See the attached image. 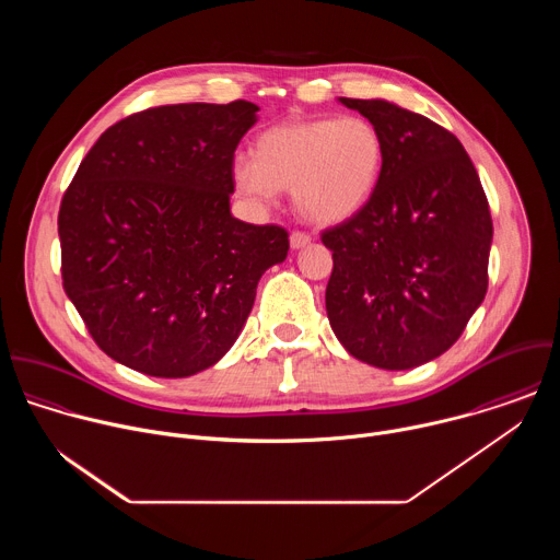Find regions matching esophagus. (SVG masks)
Masks as SVG:
<instances>
[{
	"label": "esophagus",
	"mask_w": 560,
	"mask_h": 560,
	"mask_svg": "<svg viewBox=\"0 0 560 560\" xmlns=\"http://www.w3.org/2000/svg\"><path fill=\"white\" fill-rule=\"evenodd\" d=\"M310 244V234H305V232H301V230H294L292 234H290V246H292V250H301V248H305Z\"/></svg>",
	"instance_id": "1"
}]
</instances>
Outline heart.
I'll list each match as a JSON object with an SVG mask.
<instances>
[{
	"instance_id": "obj_1",
	"label": "heart",
	"mask_w": 560,
	"mask_h": 560,
	"mask_svg": "<svg viewBox=\"0 0 560 560\" xmlns=\"http://www.w3.org/2000/svg\"><path fill=\"white\" fill-rule=\"evenodd\" d=\"M385 164L381 130L365 117L290 119L266 128L253 156H236V188L259 203L292 190L296 212L316 225H337L372 199Z\"/></svg>"
}]
</instances>
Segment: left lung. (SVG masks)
I'll use <instances>...</instances> for the list:
<instances>
[{
  "mask_svg": "<svg viewBox=\"0 0 560 560\" xmlns=\"http://www.w3.org/2000/svg\"><path fill=\"white\" fill-rule=\"evenodd\" d=\"M339 102L383 135L385 164L368 206L326 230V310L341 346L381 370L450 350L488 292L492 217L463 143L385 100Z\"/></svg>",
  "mask_w": 560,
  "mask_h": 560,
  "instance_id": "8db88e82",
  "label": "left lung"
}]
</instances>
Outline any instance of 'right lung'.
I'll list each match as a JSON object with an SVG mask.
<instances>
[{
  "mask_svg": "<svg viewBox=\"0 0 560 560\" xmlns=\"http://www.w3.org/2000/svg\"><path fill=\"white\" fill-rule=\"evenodd\" d=\"M259 106L130 115L89 150L59 208L63 290L95 343L148 376L184 378L236 341L288 232L230 212L234 150Z\"/></svg>",
  "mask_w": 560,
  "mask_h": 560,
  "instance_id": "obj_1",
  "label": "right lung"
}]
</instances>
